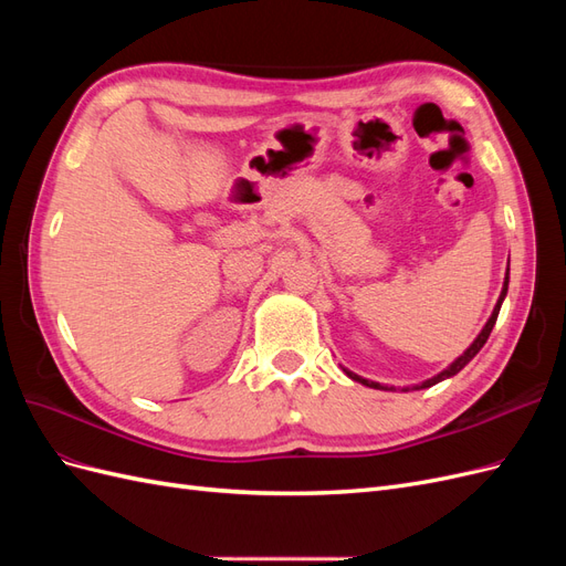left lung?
Listing matches in <instances>:
<instances>
[{"label":"left lung","mask_w":566,"mask_h":566,"mask_svg":"<svg viewBox=\"0 0 566 566\" xmlns=\"http://www.w3.org/2000/svg\"><path fill=\"white\" fill-rule=\"evenodd\" d=\"M505 295H507V273H505V283H503V293H501V297H499V304H495V310H493V314H491V318L486 321V325H484V331L476 335V339L472 342V345L462 352L455 361L447 368V370H441L439 375H434V378H430V380H424L422 385H416L413 389H427V387H432V385H437V382H441V380H447V378H451V375H455V373H460L462 368H465L472 358L479 354V349H482L484 345H486V339H489V335H491V331H493V325H495V318H499V312H501V304H503V300H505ZM345 373L349 375L352 380H356V382H361V385H366V387H373V389H391V387H382L380 382H373V380H366V378H361V375H356V373H352V370H347L345 368Z\"/></svg>","instance_id":"left-lung-1"}]
</instances>
